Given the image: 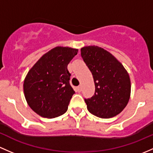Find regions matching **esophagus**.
<instances>
[{
  "mask_svg": "<svg viewBox=\"0 0 153 153\" xmlns=\"http://www.w3.org/2000/svg\"><path fill=\"white\" fill-rule=\"evenodd\" d=\"M77 89H78V92H81V86H78V88H77Z\"/></svg>",
  "mask_w": 153,
  "mask_h": 153,
  "instance_id": "esophagus-1",
  "label": "esophagus"
}]
</instances>
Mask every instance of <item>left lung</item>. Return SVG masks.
<instances>
[{"label":"left lung","instance_id":"left-lung-1","mask_svg":"<svg viewBox=\"0 0 153 153\" xmlns=\"http://www.w3.org/2000/svg\"><path fill=\"white\" fill-rule=\"evenodd\" d=\"M81 55L92 74L95 86L94 95L85 99L88 111L102 119L118 115L131 97L128 72L111 53L98 46L82 48Z\"/></svg>","mask_w":153,"mask_h":153}]
</instances>
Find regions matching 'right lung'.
<instances>
[{
  "label": "right lung",
  "instance_id": "right-lung-1",
  "mask_svg": "<svg viewBox=\"0 0 153 153\" xmlns=\"http://www.w3.org/2000/svg\"><path fill=\"white\" fill-rule=\"evenodd\" d=\"M78 51L58 46L45 53L28 71L24 80V94L35 113L51 119L67 111L75 93L67 65Z\"/></svg>",
  "mask_w": 153,
  "mask_h": 153
}]
</instances>
